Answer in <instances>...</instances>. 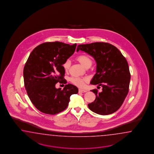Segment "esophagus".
Listing matches in <instances>:
<instances>
[{"mask_svg":"<svg viewBox=\"0 0 154 154\" xmlns=\"http://www.w3.org/2000/svg\"><path fill=\"white\" fill-rule=\"evenodd\" d=\"M87 92V90H85V89H79V93H86Z\"/></svg>","mask_w":154,"mask_h":154,"instance_id":"obj_1","label":"esophagus"}]
</instances>
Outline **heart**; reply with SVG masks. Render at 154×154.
I'll list each match as a JSON object with an SVG mask.
<instances>
[{
  "label": "heart",
  "mask_w": 154,
  "mask_h": 154,
  "mask_svg": "<svg viewBox=\"0 0 154 154\" xmlns=\"http://www.w3.org/2000/svg\"><path fill=\"white\" fill-rule=\"evenodd\" d=\"M77 60L79 61V63L83 65L85 67L88 66V65H91L92 64V60L90 59V57L88 55H81L77 57ZM70 62L69 60H67L65 61V63L63 64V68L64 69L65 71L69 69V67H70ZM70 81L75 84V85L79 86V87H82L84 85V82L85 81L86 79H82V78H79V77H73L72 78H70Z\"/></svg>",
  "instance_id": "obj_1"
}]
</instances>
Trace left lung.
<instances>
[{"label":"left lung","instance_id":"left-lung-1","mask_svg":"<svg viewBox=\"0 0 154 154\" xmlns=\"http://www.w3.org/2000/svg\"><path fill=\"white\" fill-rule=\"evenodd\" d=\"M79 50L88 54L96 61V73L90 84L102 87L100 93L97 89L91 90L96 98L88 104L89 109L100 115L116 112L129 91L131 74L126 59L116 47L108 43L79 45L77 52Z\"/></svg>","mask_w":154,"mask_h":154}]
</instances>
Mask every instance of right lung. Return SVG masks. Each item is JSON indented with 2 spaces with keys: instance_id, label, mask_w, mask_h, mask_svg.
<instances>
[{
  "instance_id": "1",
  "label": "right lung",
  "mask_w": 154,
  "mask_h": 154,
  "mask_svg": "<svg viewBox=\"0 0 154 154\" xmlns=\"http://www.w3.org/2000/svg\"><path fill=\"white\" fill-rule=\"evenodd\" d=\"M77 44L46 42L36 47L28 57L23 68V80L28 97L34 106L44 113L55 115L65 109L70 97L79 89L72 84L63 90L56 89L64 79L65 61L75 52Z\"/></svg>"
}]
</instances>
